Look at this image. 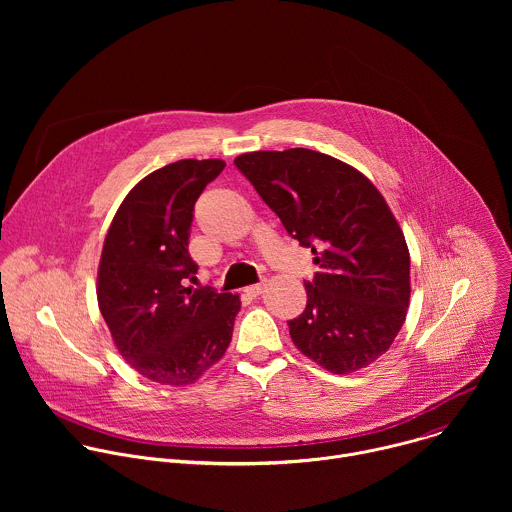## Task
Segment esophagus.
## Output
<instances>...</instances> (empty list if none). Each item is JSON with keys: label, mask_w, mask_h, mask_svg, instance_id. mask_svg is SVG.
I'll list each match as a JSON object with an SVG mask.
<instances>
[{"label": "esophagus", "mask_w": 512, "mask_h": 512, "mask_svg": "<svg viewBox=\"0 0 512 512\" xmlns=\"http://www.w3.org/2000/svg\"><path fill=\"white\" fill-rule=\"evenodd\" d=\"M263 287H265V283H255V285L245 287V291H247V296L257 298V296H261V294H263Z\"/></svg>", "instance_id": "1"}]
</instances>
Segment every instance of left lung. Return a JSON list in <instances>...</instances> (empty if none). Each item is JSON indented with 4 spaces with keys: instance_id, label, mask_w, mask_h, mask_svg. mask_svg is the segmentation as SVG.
I'll use <instances>...</instances> for the list:
<instances>
[{
    "instance_id": "1",
    "label": "left lung",
    "mask_w": 512,
    "mask_h": 512,
    "mask_svg": "<svg viewBox=\"0 0 512 512\" xmlns=\"http://www.w3.org/2000/svg\"><path fill=\"white\" fill-rule=\"evenodd\" d=\"M263 202L320 267L306 310L289 320L294 344L346 375L393 344L409 306V251L381 192L352 166L306 148L235 160Z\"/></svg>"
}]
</instances>
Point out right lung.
<instances>
[{"instance_id":"1","label":"right lung","mask_w":512,"mask_h":512,"mask_svg":"<svg viewBox=\"0 0 512 512\" xmlns=\"http://www.w3.org/2000/svg\"><path fill=\"white\" fill-rule=\"evenodd\" d=\"M223 160H180L145 176L121 202L105 237L97 300L131 367L162 385H190L225 354L239 296L192 289L194 204Z\"/></svg>"}]
</instances>
